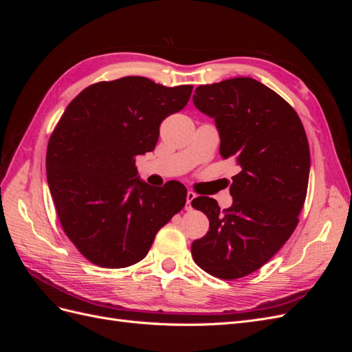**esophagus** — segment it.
Returning a JSON list of instances; mask_svg holds the SVG:
<instances>
[{"label": "esophagus", "instance_id": "esophagus-1", "mask_svg": "<svg viewBox=\"0 0 352 352\" xmlns=\"http://www.w3.org/2000/svg\"><path fill=\"white\" fill-rule=\"evenodd\" d=\"M195 192H192V190H188V194H186V206H185V208L189 211V210H192V201L195 199Z\"/></svg>", "mask_w": 352, "mask_h": 352}]
</instances>
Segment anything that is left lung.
Wrapping results in <instances>:
<instances>
[{"label": "left lung", "mask_w": 352, "mask_h": 352, "mask_svg": "<svg viewBox=\"0 0 352 352\" xmlns=\"http://www.w3.org/2000/svg\"><path fill=\"white\" fill-rule=\"evenodd\" d=\"M195 107L214 119L220 155L235 158L232 206L198 197L192 207L210 220L207 235L192 242L199 267L216 278H243L267 263L289 239L304 206L310 148L300 117L280 95L251 78L201 85Z\"/></svg>", "instance_id": "1"}]
</instances>
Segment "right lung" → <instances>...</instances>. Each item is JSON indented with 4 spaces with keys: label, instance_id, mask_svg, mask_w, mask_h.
<instances>
[{
    "label": "right lung",
    "instance_id": "right-lung-1",
    "mask_svg": "<svg viewBox=\"0 0 352 352\" xmlns=\"http://www.w3.org/2000/svg\"><path fill=\"white\" fill-rule=\"evenodd\" d=\"M192 85L167 88L142 76L85 88L63 113L47 148V179L63 230L105 269L141 261L157 232L184 208L186 188L154 189L135 157L155 148L160 124L182 110Z\"/></svg>",
    "mask_w": 352,
    "mask_h": 352
}]
</instances>
